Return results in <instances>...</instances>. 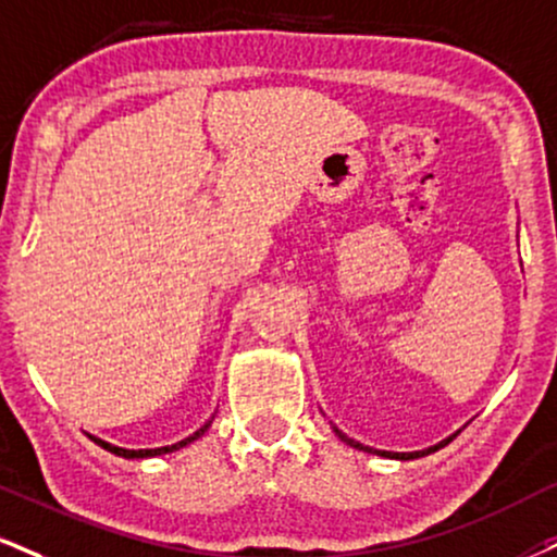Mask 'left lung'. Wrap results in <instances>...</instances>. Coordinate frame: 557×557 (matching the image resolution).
<instances>
[{
  "mask_svg": "<svg viewBox=\"0 0 557 557\" xmlns=\"http://www.w3.org/2000/svg\"><path fill=\"white\" fill-rule=\"evenodd\" d=\"M335 434H338V438L341 442H346L348 446H354V449H359V451H369V455H380V457H389V459H416V457H423V455H431V451H436V449H442V446L446 444V442H451V438H444L442 444H436V446H429V449H423V451H380V449H372V446H363V444H359V442H354V438H348L346 434H341L338 429H333Z\"/></svg>",
  "mask_w": 557,
  "mask_h": 557,
  "instance_id": "1",
  "label": "left lung"
}]
</instances>
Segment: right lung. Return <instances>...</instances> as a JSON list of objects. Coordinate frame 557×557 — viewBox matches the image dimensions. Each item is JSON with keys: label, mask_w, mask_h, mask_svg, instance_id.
<instances>
[{"label": "right lung", "mask_w": 557, "mask_h": 557, "mask_svg": "<svg viewBox=\"0 0 557 557\" xmlns=\"http://www.w3.org/2000/svg\"><path fill=\"white\" fill-rule=\"evenodd\" d=\"M209 425H211V421H209V423H203L201 429L196 431V434H190L188 438H183V442H177V444H170V446H157V449H123V446H113V444L102 442V438H98V436H89V438H92V442L98 444V446H102V449H108V451H111V455H115V457H126V459H144V457H157V455H168V451L183 449L185 444L196 442L198 436H203V434H206V429H209Z\"/></svg>", "instance_id": "obj_1"}]
</instances>
